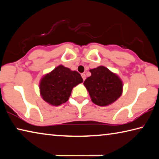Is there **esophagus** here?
I'll return each instance as SVG.
<instances>
[{
    "mask_svg": "<svg viewBox=\"0 0 159 159\" xmlns=\"http://www.w3.org/2000/svg\"><path fill=\"white\" fill-rule=\"evenodd\" d=\"M81 77L83 78V80H85V74H81Z\"/></svg>",
    "mask_w": 159,
    "mask_h": 159,
    "instance_id": "34e87169",
    "label": "esophagus"
}]
</instances>
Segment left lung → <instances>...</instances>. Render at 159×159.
<instances>
[{
  "label": "left lung",
  "mask_w": 159,
  "mask_h": 159,
  "mask_svg": "<svg viewBox=\"0 0 159 159\" xmlns=\"http://www.w3.org/2000/svg\"><path fill=\"white\" fill-rule=\"evenodd\" d=\"M91 76L84 81L92 102L99 106H107L121 95L123 83L117 75L105 66L90 70Z\"/></svg>",
  "instance_id": "left-lung-1"
}]
</instances>
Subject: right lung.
Here are the masks:
<instances>
[{
	"instance_id": "obj_1",
	"label": "right lung",
	"mask_w": 159,
	"mask_h": 159,
	"mask_svg": "<svg viewBox=\"0 0 159 159\" xmlns=\"http://www.w3.org/2000/svg\"><path fill=\"white\" fill-rule=\"evenodd\" d=\"M82 82L79 72L60 65L41 79V95L51 105H61L68 100L73 88Z\"/></svg>"
}]
</instances>
